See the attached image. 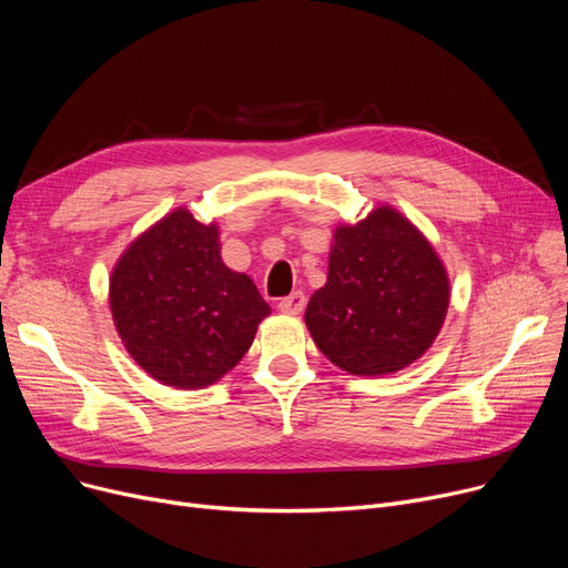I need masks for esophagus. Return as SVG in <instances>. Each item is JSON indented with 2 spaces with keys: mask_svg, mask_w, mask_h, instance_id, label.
Here are the masks:
<instances>
[{
  "mask_svg": "<svg viewBox=\"0 0 568 568\" xmlns=\"http://www.w3.org/2000/svg\"><path fill=\"white\" fill-rule=\"evenodd\" d=\"M306 306V296L304 292H292L290 296H285V300L278 302V311L285 313V315H300Z\"/></svg>",
  "mask_w": 568,
  "mask_h": 568,
  "instance_id": "esophagus-1",
  "label": "esophagus"
}]
</instances>
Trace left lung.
Wrapping results in <instances>:
<instances>
[{
	"label": "left lung",
	"instance_id": "obj_1",
	"mask_svg": "<svg viewBox=\"0 0 568 568\" xmlns=\"http://www.w3.org/2000/svg\"><path fill=\"white\" fill-rule=\"evenodd\" d=\"M329 276L308 302L320 352L352 375H386L430 347L449 308L433 246L389 206L336 230Z\"/></svg>",
	"mask_w": 568,
	"mask_h": 568
}]
</instances>
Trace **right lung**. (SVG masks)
<instances>
[{
    "label": "right lung",
    "instance_id": "add662e5",
    "mask_svg": "<svg viewBox=\"0 0 568 568\" xmlns=\"http://www.w3.org/2000/svg\"><path fill=\"white\" fill-rule=\"evenodd\" d=\"M114 326L133 359L176 389L234 368L268 315L255 283L223 264L216 225L176 209L138 236L110 281Z\"/></svg>",
    "mask_w": 568,
    "mask_h": 568
}]
</instances>
